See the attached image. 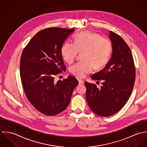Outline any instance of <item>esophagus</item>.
<instances>
[{
	"label": "esophagus",
	"instance_id": "1",
	"mask_svg": "<svg viewBox=\"0 0 147 147\" xmlns=\"http://www.w3.org/2000/svg\"><path fill=\"white\" fill-rule=\"evenodd\" d=\"M78 82H79V85H82L84 84V81L82 80H78Z\"/></svg>",
	"mask_w": 147,
	"mask_h": 147
}]
</instances>
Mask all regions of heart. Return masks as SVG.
<instances>
[{
  "label": "heart",
  "mask_w": 147,
  "mask_h": 147,
  "mask_svg": "<svg viewBox=\"0 0 147 147\" xmlns=\"http://www.w3.org/2000/svg\"><path fill=\"white\" fill-rule=\"evenodd\" d=\"M110 41L94 32H81L74 38V42L65 41L61 48L63 59L67 63H72L79 53H82L83 61L78 62L69 67L74 76L84 78L94 67L99 69L108 61L111 52Z\"/></svg>",
  "instance_id": "1"
}]
</instances>
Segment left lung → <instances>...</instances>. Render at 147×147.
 <instances>
[{
    "label": "left lung",
    "mask_w": 147,
    "mask_h": 147,
    "mask_svg": "<svg viewBox=\"0 0 147 147\" xmlns=\"http://www.w3.org/2000/svg\"><path fill=\"white\" fill-rule=\"evenodd\" d=\"M113 46L111 58L105 67L91 78L102 82L98 88L94 84L85 82L86 98L91 110L99 116L108 117L125 105L134 88L136 70L130 48L117 33L109 34Z\"/></svg>",
    "instance_id": "left-lung-1"
}]
</instances>
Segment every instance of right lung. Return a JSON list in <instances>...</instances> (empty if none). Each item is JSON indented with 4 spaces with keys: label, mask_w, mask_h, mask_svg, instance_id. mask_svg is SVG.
<instances>
[{
    "label": "right lung",
    "mask_w": 147,
    "mask_h": 147,
    "mask_svg": "<svg viewBox=\"0 0 147 147\" xmlns=\"http://www.w3.org/2000/svg\"><path fill=\"white\" fill-rule=\"evenodd\" d=\"M73 29L51 27L37 33L24 48L20 70L22 86L30 103L40 113L55 116L70 103L78 81L73 76L63 81L55 77L65 71L61 48Z\"/></svg>",
    "instance_id": "add662e5"
}]
</instances>
